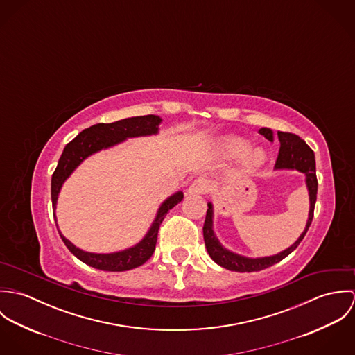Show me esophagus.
I'll use <instances>...</instances> for the list:
<instances>
[{"label":"esophagus","instance_id":"esophagus-1","mask_svg":"<svg viewBox=\"0 0 355 355\" xmlns=\"http://www.w3.org/2000/svg\"><path fill=\"white\" fill-rule=\"evenodd\" d=\"M207 190H209L207 180L203 179V178H200V179H197L191 183V186L187 190V194L189 196H203V194L207 193Z\"/></svg>","mask_w":355,"mask_h":355}]
</instances>
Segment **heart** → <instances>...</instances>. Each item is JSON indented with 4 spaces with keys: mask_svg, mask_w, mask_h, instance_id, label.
<instances>
[{
    "mask_svg": "<svg viewBox=\"0 0 355 355\" xmlns=\"http://www.w3.org/2000/svg\"><path fill=\"white\" fill-rule=\"evenodd\" d=\"M250 142L239 138V137H231L227 138L223 142V150L228 158H238L249 150ZM266 162V152L262 148H255L252 152L248 153L243 159V166L246 172L253 173L257 169H259Z\"/></svg>",
    "mask_w": 355,
    "mask_h": 355,
    "instance_id": "b5f03b06",
    "label": "heart"
}]
</instances>
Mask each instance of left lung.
<instances>
[{"label": "left lung", "instance_id": "obj_1", "mask_svg": "<svg viewBox=\"0 0 355 355\" xmlns=\"http://www.w3.org/2000/svg\"><path fill=\"white\" fill-rule=\"evenodd\" d=\"M261 135H263L266 139L273 142V131L270 128L262 127L258 131ZM277 139L280 142V149H279V155L275 164V171H283V169H290V171H298L304 175V183L306 189L309 193V214H307V221L304 227V232L300 235V238L286 250L275 255H266V257H246L242 254L234 253L224 248L221 242L218 241L217 235L214 234L213 230V217H214V210H213V203L207 202V210H206V218L203 224V241L206 250L210 255V258L220 266L234 270V272H258L265 268L272 266L273 263L280 262L283 258H286L288 254L293 253L298 245L302 242L310 224L313 220V213H314V205L317 200V176H315V159H314V153L306 145L304 139H301L295 134L290 132H282L277 131Z\"/></svg>", "mask_w": 355, "mask_h": 355}]
</instances>
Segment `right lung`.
Segmentation results:
<instances>
[{
    "instance_id": "right-lung-1",
    "label": "right lung",
    "mask_w": 355,
    "mask_h": 355,
    "mask_svg": "<svg viewBox=\"0 0 355 355\" xmlns=\"http://www.w3.org/2000/svg\"><path fill=\"white\" fill-rule=\"evenodd\" d=\"M162 119L155 114L148 116H137V117H128L123 119L114 123H100L96 125H92L86 130H83L73 141H71L62 150V154L58 159L57 168L51 176V205H53V216L54 221L55 218V207L57 200L61 191L62 184L65 180L72 175V172L90 155L96 153L110 149L128 138H138V137H150L157 135L159 131V124ZM183 200V191H178L172 196H169L164 202L159 205L155 217L153 220L150 228L145 234V236L134 246L114 252V253H90L85 252L79 248H76L72 242H69L58 230V234L68 248V250L73 254L78 259L82 262L107 272H124L134 268L141 266L145 263L154 253L155 243H157V235L158 228L165 218L166 213L175 207Z\"/></svg>"
}]
</instances>
